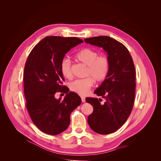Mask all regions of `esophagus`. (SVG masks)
I'll return each mask as SVG.
<instances>
[{
    "instance_id": "1",
    "label": "esophagus",
    "mask_w": 161,
    "mask_h": 161,
    "mask_svg": "<svg viewBox=\"0 0 161 161\" xmlns=\"http://www.w3.org/2000/svg\"><path fill=\"white\" fill-rule=\"evenodd\" d=\"M81 99L82 103H85V98L84 97H81Z\"/></svg>"
}]
</instances>
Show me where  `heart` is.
I'll return each instance as SVG.
<instances>
[{
  "mask_svg": "<svg viewBox=\"0 0 161 161\" xmlns=\"http://www.w3.org/2000/svg\"><path fill=\"white\" fill-rule=\"evenodd\" d=\"M77 61L86 66L83 79L76 80L70 84L71 90L74 92L81 95H86L93 86L94 80L101 83L106 80L109 73L111 62L108 56L98 55V52L90 48H85L79 51L75 55ZM60 71L62 75L67 78H73L71 61L64 58L60 63Z\"/></svg>",
  "mask_w": 161,
  "mask_h": 161,
  "instance_id": "1",
  "label": "heart"
}]
</instances>
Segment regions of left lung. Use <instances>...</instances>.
Wrapping results in <instances>:
<instances>
[{
	"instance_id": "left-lung-1",
	"label": "left lung",
	"mask_w": 161,
	"mask_h": 161,
	"mask_svg": "<svg viewBox=\"0 0 161 161\" xmlns=\"http://www.w3.org/2000/svg\"><path fill=\"white\" fill-rule=\"evenodd\" d=\"M86 43L101 47L107 52L111 67L108 78L94 91L106 99L86 98L94 108L88 117L90 128L100 134L113 133L127 121L132 111L136 90V71L129 50L119 41L108 36L85 39Z\"/></svg>"
}]
</instances>
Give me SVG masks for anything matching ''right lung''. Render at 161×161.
Segmentation results:
<instances>
[{"mask_svg": "<svg viewBox=\"0 0 161 161\" xmlns=\"http://www.w3.org/2000/svg\"><path fill=\"white\" fill-rule=\"evenodd\" d=\"M83 41L78 37L47 36L31 52L24 68L26 107L33 123L43 132L57 135L70 124V114L81 103L80 97L62 85L60 63L71 48ZM57 92L66 95L63 100Z\"/></svg>", "mask_w": 161, "mask_h": 161, "instance_id": "right-lung-1", "label": "right lung"}]
</instances>
